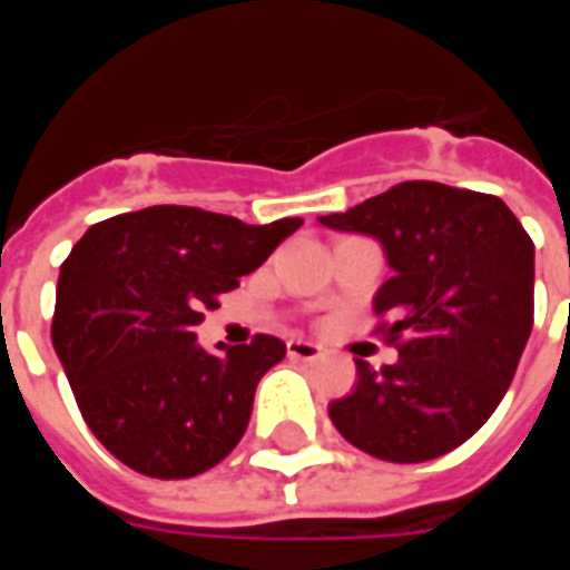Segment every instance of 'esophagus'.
<instances>
[{"label": "esophagus", "instance_id": "obj_1", "mask_svg": "<svg viewBox=\"0 0 570 570\" xmlns=\"http://www.w3.org/2000/svg\"><path fill=\"white\" fill-rule=\"evenodd\" d=\"M286 354L293 360H321L323 357V347L314 345V342H305V338H293V342H286Z\"/></svg>", "mask_w": 570, "mask_h": 570}]
</instances>
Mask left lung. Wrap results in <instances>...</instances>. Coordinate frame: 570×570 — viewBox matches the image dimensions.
<instances>
[{
  "label": "left lung",
  "mask_w": 570,
  "mask_h": 570,
  "mask_svg": "<svg viewBox=\"0 0 570 570\" xmlns=\"http://www.w3.org/2000/svg\"><path fill=\"white\" fill-rule=\"evenodd\" d=\"M323 225L372 235L394 277L375 296V333L394 366L357 360V384L330 403L360 452L421 464L476 433L513 382L534 326V244L494 195L412 179Z\"/></svg>",
  "instance_id": "1"
}]
</instances>
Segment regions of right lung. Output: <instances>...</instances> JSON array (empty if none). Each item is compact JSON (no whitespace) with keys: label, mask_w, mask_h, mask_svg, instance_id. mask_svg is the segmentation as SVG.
Masks as SVG:
<instances>
[{"label":"right lung","mask_w":570,"mask_h":570,"mask_svg":"<svg viewBox=\"0 0 570 570\" xmlns=\"http://www.w3.org/2000/svg\"><path fill=\"white\" fill-rule=\"evenodd\" d=\"M302 219L247 225L158 204L91 225L60 265L51 342L85 424L121 464L151 479L198 476L235 449L256 384L286 345L207 354L204 311L219 308Z\"/></svg>","instance_id":"right-lung-1"}]
</instances>
